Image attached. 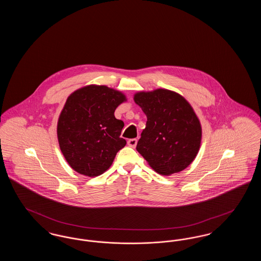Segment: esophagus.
I'll use <instances>...</instances> for the list:
<instances>
[{
  "label": "esophagus",
  "instance_id": "1",
  "mask_svg": "<svg viewBox=\"0 0 261 261\" xmlns=\"http://www.w3.org/2000/svg\"><path fill=\"white\" fill-rule=\"evenodd\" d=\"M128 146L131 147V148H135L137 145V139H129L128 142H127Z\"/></svg>",
  "mask_w": 261,
  "mask_h": 261
}]
</instances>
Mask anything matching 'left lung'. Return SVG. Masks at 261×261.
<instances>
[{
  "label": "left lung",
  "mask_w": 261,
  "mask_h": 261,
  "mask_svg": "<svg viewBox=\"0 0 261 261\" xmlns=\"http://www.w3.org/2000/svg\"><path fill=\"white\" fill-rule=\"evenodd\" d=\"M134 100L147 115L137 150L158 173L184 170L195 160L201 141L199 118L190 103L165 89L137 93Z\"/></svg>",
  "instance_id": "8db88e82"
}]
</instances>
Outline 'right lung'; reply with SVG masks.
<instances>
[{
    "label": "right lung",
    "instance_id": "right-lung-1",
    "mask_svg": "<svg viewBox=\"0 0 261 261\" xmlns=\"http://www.w3.org/2000/svg\"><path fill=\"white\" fill-rule=\"evenodd\" d=\"M125 96L107 86L90 85L72 93L58 122V139L62 154L76 172L89 177L107 171L119 149L124 122L114 111Z\"/></svg>",
    "mask_w": 261,
    "mask_h": 261
}]
</instances>
